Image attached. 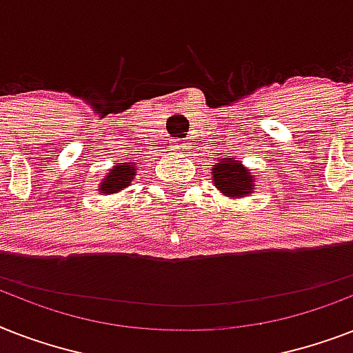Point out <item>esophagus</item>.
Returning <instances> with one entry per match:
<instances>
[{"label":"esophagus","mask_w":353,"mask_h":353,"mask_svg":"<svg viewBox=\"0 0 353 353\" xmlns=\"http://www.w3.org/2000/svg\"><path fill=\"white\" fill-rule=\"evenodd\" d=\"M174 150H179L181 154H185V148H187V144H181V143H174V146H172Z\"/></svg>","instance_id":"1"}]
</instances>
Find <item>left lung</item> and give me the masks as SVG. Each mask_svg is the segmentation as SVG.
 <instances>
[{"mask_svg":"<svg viewBox=\"0 0 353 353\" xmlns=\"http://www.w3.org/2000/svg\"><path fill=\"white\" fill-rule=\"evenodd\" d=\"M212 177H214L212 179L214 187L229 198H243L247 194H251L254 187L251 172L241 165V161H234L232 157L216 163L212 168Z\"/></svg>","mask_w":353,"mask_h":353,"instance_id":"left-lung-1","label":"left lung"}]
</instances>
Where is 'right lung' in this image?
<instances>
[{"label":"right lung","instance_id":"1","mask_svg":"<svg viewBox=\"0 0 353 353\" xmlns=\"http://www.w3.org/2000/svg\"><path fill=\"white\" fill-rule=\"evenodd\" d=\"M135 176H137V172H135L133 163H117L113 168L108 170L106 177L102 179L99 190L102 194L121 192V190H124L133 181Z\"/></svg>","mask_w":353,"mask_h":353}]
</instances>
